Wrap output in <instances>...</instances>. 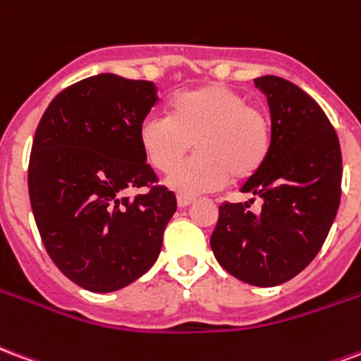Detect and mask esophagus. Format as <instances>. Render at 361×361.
<instances>
[{
  "label": "esophagus",
  "mask_w": 361,
  "mask_h": 361,
  "mask_svg": "<svg viewBox=\"0 0 361 361\" xmlns=\"http://www.w3.org/2000/svg\"><path fill=\"white\" fill-rule=\"evenodd\" d=\"M193 201H195L193 197L180 195V197H178V207H180V209H185V207H189V204L193 203Z\"/></svg>",
  "instance_id": "1"
}]
</instances>
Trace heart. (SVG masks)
Wrapping results in <instances>:
<instances>
[{
  "instance_id": "b5f03b06",
  "label": "heart",
  "mask_w": 361,
  "mask_h": 361,
  "mask_svg": "<svg viewBox=\"0 0 361 361\" xmlns=\"http://www.w3.org/2000/svg\"><path fill=\"white\" fill-rule=\"evenodd\" d=\"M137 135L147 160L160 172H170L195 147V157L168 176V188L181 195L224 188L232 176L250 180L271 152L265 114L216 82L178 92L170 100V116H145Z\"/></svg>"
}]
</instances>
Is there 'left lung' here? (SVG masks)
<instances>
[{
  "label": "left lung",
  "mask_w": 361,
  "mask_h": 361,
  "mask_svg": "<svg viewBox=\"0 0 361 361\" xmlns=\"http://www.w3.org/2000/svg\"><path fill=\"white\" fill-rule=\"evenodd\" d=\"M271 110V152L242 191L261 197L222 204L211 235L220 267L253 286H279L294 279L325 243L341 204L342 157L338 137L310 94L282 77L255 79Z\"/></svg>",
  "instance_id": "obj_1"
}]
</instances>
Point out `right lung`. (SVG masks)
Here are the masks:
<instances>
[{
	"mask_svg": "<svg viewBox=\"0 0 361 361\" xmlns=\"http://www.w3.org/2000/svg\"><path fill=\"white\" fill-rule=\"evenodd\" d=\"M158 102L150 81L100 73L59 92L32 141L28 195L51 261L90 292H116L142 276L162 250L176 195L139 145V123Z\"/></svg>",
	"mask_w": 361,
	"mask_h": 361,
	"instance_id": "1",
	"label": "right lung"
}]
</instances>
